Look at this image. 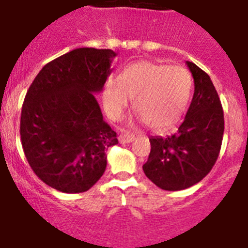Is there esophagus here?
<instances>
[{"label": "esophagus", "mask_w": 248, "mask_h": 248, "mask_svg": "<svg viewBox=\"0 0 248 248\" xmlns=\"http://www.w3.org/2000/svg\"><path fill=\"white\" fill-rule=\"evenodd\" d=\"M136 140V136L132 133H122L120 136H119V142L120 143H130V142H133V140Z\"/></svg>", "instance_id": "34e87169"}]
</instances>
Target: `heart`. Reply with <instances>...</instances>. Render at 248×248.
<instances>
[{
	"label": "heart",
	"mask_w": 248,
	"mask_h": 248,
	"mask_svg": "<svg viewBox=\"0 0 248 248\" xmlns=\"http://www.w3.org/2000/svg\"><path fill=\"white\" fill-rule=\"evenodd\" d=\"M192 78L182 66L137 61L123 69L118 79L105 84L104 106L111 119H120L133 97V108L152 130L177 126L187 110Z\"/></svg>",
	"instance_id": "1"
}]
</instances>
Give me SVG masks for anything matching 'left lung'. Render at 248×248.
<instances>
[{
    "label": "left lung",
    "instance_id": "1",
    "mask_svg": "<svg viewBox=\"0 0 248 248\" xmlns=\"http://www.w3.org/2000/svg\"><path fill=\"white\" fill-rule=\"evenodd\" d=\"M195 93L184 122L173 136L151 137V152L143 165L146 177L165 191L192 187L217 162L224 133V112L211 79L191 61Z\"/></svg>",
    "mask_w": 248,
    "mask_h": 248
}]
</instances>
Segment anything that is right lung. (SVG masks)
<instances>
[{
  "label": "right lung",
  "instance_id": "1",
  "mask_svg": "<svg viewBox=\"0 0 248 248\" xmlns=\"http://www.w3.org/2000/svg\"><path fill=\"white\" fill-rule=\"evenodd\" d=\"M115 56L112 49H73L45 65L24 98V154L35 175L57 191H88L104 175L108 148L118 144L94 97Z\"/></svg>",
  "mask_w": 248,
  "mask_h": 248
}]
</instances>
